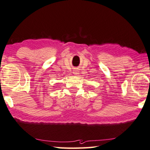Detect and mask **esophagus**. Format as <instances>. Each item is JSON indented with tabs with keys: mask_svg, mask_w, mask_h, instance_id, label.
<instances>
[{
	"mask_svg": "<svg viewBox=\"0 0 150 150\" xmlns=\"http://www.w3.org/2000/svg\"><path fill=\"white\" fill-rule=\"evenodd\" d=\"M73 72H74L73 74H74V75H77V74H78V72H77V70H75Z\"/></svg>",
	"mask_w": 150,
	"mask_h": 150,
	"instance_id": "1",
	"label": "esophagus"
}]
</instances>
